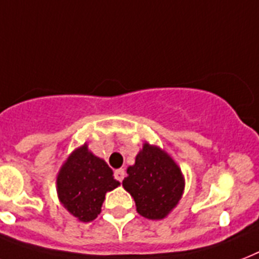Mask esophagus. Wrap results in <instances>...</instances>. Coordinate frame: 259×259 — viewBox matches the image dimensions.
<instances>
[{"label": "esophagus", "instance_id": "esophagus-1", "mask_svg": "<svg viewBox=\"0 0 259 259\" xmlns=\"http://www.w3.org/2000/svg\"><path fill=\"white\" fill-rule=\"evenodd\" d=\"M114 177L118 182H122L123 178H125V170L123 169H117L114 171Z\"/></svg>", "mask_w": 259, "mask_h": 259}]
</instances>
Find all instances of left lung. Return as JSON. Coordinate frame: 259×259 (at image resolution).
<instances>
[{
	"instance_id": "obj_1",
	"label": "left lung",
	"mask_w": 259,
	"mask_h": 259,
	"mask_svg": "<svg viewBox=\"0 0 259 259\" xmlns=\"http://www.w3.org/2000/svg\"><path fill=\"white\" fill-rule=\"evenodd\" d=\"M122 186L136 201L137 211L149 220H162L182 197L184 178L169 155L149 144L127 169Z\"/></svg>"
}]
</instances>
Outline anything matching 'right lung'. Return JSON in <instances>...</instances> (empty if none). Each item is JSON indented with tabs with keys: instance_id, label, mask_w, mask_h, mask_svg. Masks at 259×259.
Segmentation results:
<instances>
[{
	"instance_id": "1",
	"label": "right lung",
	"mask_w": 259,
	"mask_h": 259,
	"mask_svg": "<svg viewBox=\"0 0 259 259\" xmlns=\"http://www.w3.org/2000/svg\"><path fill=\"white\" fill-rule=\"evenodd\" d=\"M119 185L113 170L83 145L77 149L57 177V190L62 205L82 222L96 220L105 194Z\"/></svg>"
}]
</instances>
